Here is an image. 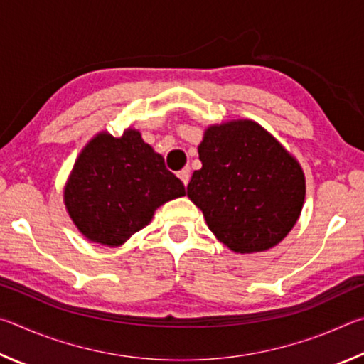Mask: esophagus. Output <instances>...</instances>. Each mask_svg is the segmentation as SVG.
Masks as SVG:
<instances>
[{
	"instance_id": "1",
	"label": "esophagus",
	"mask_w": 364,
	"mask_h": 364,
	"mask_svg": "<svg viewBox=\"0 0 364 364\" xmlns=\"http://www.w3.org/2000/svg\"><path fill=\"white\" fill-rule=\"evenodd\" d=\"M178 178H180V180L183 181L184 186H188V183H189V170L188 168H183L181 171H178Z\"/></svg>"
}]
</instances>
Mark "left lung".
Masks as SVG:
<instances>
[{
  "label": "left lung",
  "mask_w": 364,
  "mask_h": 364,
  "mask_svg": "<svg viewBox=\"0 0 364 364\" xmlns=\"http://www.w3.org/2000/svg\"><path fill=\"white\" fill-rule=\"evenodd\" d=\"M197 151L202 168L193 173L188 197L218 241L236 254L279 244L305 200V175L295 157L252 120L208 127Z\"/></svg>",
  "instance_id": "obj_1"
}]
</instances>
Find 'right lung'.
Returning <instances> with one entry per match:
<instances>
[{"label": "right lung", "instance_id": "add662e5", "mask_svg": "<svg viewBox=\"0 0 364 364\" xmlns=\"http://www.w3.org/2000/svg\"><path fill=\"white\" fill-rule=\"evenodd\" d=\"M184 193L164 157L133 128L114 138L102 132L80 152L64 188V202L90 241L117 247L149 225L157 208Z\"/></svg>", "mask_w": 364, "mask_h": 364}]
</instances>
